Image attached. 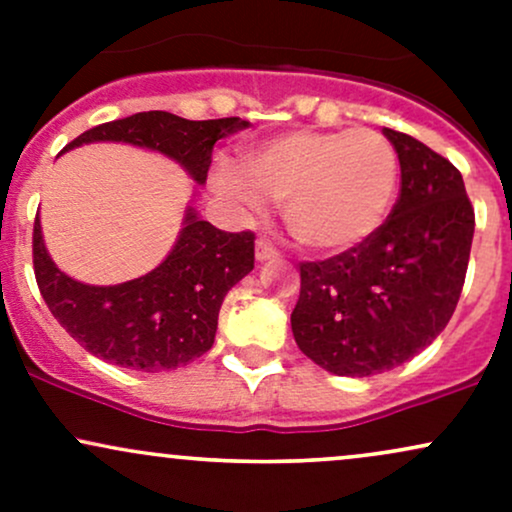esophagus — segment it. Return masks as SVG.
<instances>
[{"mask_svg": "<svg viewBox=\"0 0 512 512\" xmlns=\"http://www.w3.org/2000/svg\"><path fill=\"white\" fill-rule=\"evenodd\" d=\"M255 257H257V262H274L276 257H279V252H276L272 245H269L264 238H257Z\"/></svg>", "mask_w": 512, "mask_h": 512, "instance_id": "1", "label": "esophagus"}]
</instances>
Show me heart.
Masks as SVG:
<instances>
[{
    "instance_id": "b5f03b06",
    "label": "heart",
    "mask_w": 512,
    "mask_h": 512,
    "mask_svg": "<svg viewBox=\"0 0 512 512\" xmlns=\"http://www.w3.org/2000/svg\"><path fill=\"white\" fill-rule=\"evenodd\" d=\"M248 173L216 170V187L252 211L284 202L291 236L310 250H346L373 236L390 216L399 158L375 129H298L245 151Z\"/></svg>"
}]
</instances>
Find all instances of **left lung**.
I'll return each mask as SVG.
<instances>
[{
    "label": "left lung",
    "mask_w": 512,
    "mask_h": 512,
    "mask_svg": "<svg viewBox=\"0 0 512 512\" xmlns=\"http://www.w3.org/2000/svg\"><path fill=\"white\" fill-rule=\"evenodd\" d=\"M383 134L402 170L390 219L342 255L303 262L291 313L298 349L346 378L402 366L445 330L474 238L460 170L409 134Z\"/></svg>",
    "instance_id": "left-lung-1"
}]
</instances>
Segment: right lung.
<instances>
[{"instance_id":"1","label":"right lung","mask_w":512,"mask_h":512,"mask_svg":"<svg viewBox=\"0 0 512 512\" xmlns=\"http://www.w3.org/2000/svg\"><path fill=\"white\" fill-rule=\"evenodd\" d=\"M245 127L248 120L240 117L185 120L149 110L88 129L64 151L93 142L132 144L170 158L204 185L214 144ZM192 202L166 260L149 274L115 286L81 284L64 274L45 248L40 216H35L38 289L55 320L93 356L113 366L158 373L187 366L211 349L223 298L255 267V233L219 231L199 219Z\"/></svg>"}]
</instances>
